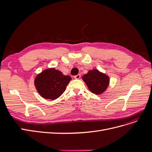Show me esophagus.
I'll return each instance as SVG.
<instances>
[{"label": "esophagus", "mask_w": 152, "mask_h": 152, "mask_svg": "<svg viewBox=\"0 0 152 152\" xmlns=\"http://www.w3.org/2000/svg\"><path fill=\"white\" fill-rule=\"evenodd\" d=\"M74 78H75V79H79L80 78V74H78V75H75V76L74 77Z\"/></svg>", "instance_id": "34e87169"}]
</instances>
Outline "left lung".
Segmentation results:
<instances>
[{
	"label": "left lung",
	"instance_id": "8db88e82",
	"mask_svg": "<svg viewBox=\"0 0 152 152\" xmlns=\"http://www.w3.org/2000/svg\"><path fill=\"white\" fill-rule=\"evenodd\" d=\"M82 79L91 93L97 95L103 93L110 84L109 77L97 69L89 70Z\"/></svg>",
	"mask_w": 152,
	"mask_h": 152
}]
</instances>
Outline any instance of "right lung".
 I'll return each instance as SVG.
<instances>
[{"instance_id": "add662e5", "label": "right lung", "mask_w": 152, "mask_h": 152, "mask_svg": "<svg viewBox=\"0 0 152 152\" xmlns=\"http://www.w3.org/2000/svg\"><path fill=\"white\" fill-rule=\"evenodd\" d=\"M72 78L54 68L45 69L36 76L34 85L39 94L45 99L58 98L65 91Z\"/></svg>"}]
</instances>
